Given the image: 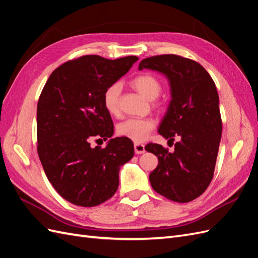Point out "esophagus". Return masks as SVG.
Listing matches in <instances>:
<instances>
[{"label": "esophagus", "instance_id": "1", "mask_svg": "<svg viewBox=\"0 0 258 258\" xmlns=\"http://www.w3.org/2000/svg\"><path fill=\"white\" fill-rule=\"evenodd\" d=\"M134 149H135V154H137V155H141V154L145 153V146L141 143H135Z\"/></svg>", "mask_w": 258, "mask_h": 258}]
</instances>
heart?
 I'll return each instance as SVG.
<instances>
[{
    "label": "heart",
    "mask_w": 258,
    "mask_h": 258,
    "mask_svg": "<svg viewBox=\"0 0 258 258\" xmlns=\"http://www.w3.org/2000/svg\"><path fill=\"white\" fill-rule=\"evenodd\" d=\"M132 86L148 100H155L161 94V84L158 79L149 74H143L136 76L132 81ZM121 84L113 83L104 90L102 102L103 107L111 115L116 116L120 113V96ZM156 122L150 117H132L127 118L116 126V133L128 140L141 143L144 142L150 132L155 128Z\"/></svg>",
    "instance_id": "heart-1"
}]
</instances>
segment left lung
<instances>
[{
	"label": "left lung",
	"instance_id": "1",
	"mask_svg": "<svg viewBox=\"0 0 258 258\" xmlns=\"http://www.w3.org/2000/svg\"><path fill=\"white\" fill-rule=\"evenodd\" d=\"M144 69L168 78L171 101L158 132L169 141L180 138L173 153L159 144L145 147L159 161L150 184L170 201L188 203L206 190L214 176L222 133L216 85L201 64L180 55L144 58L138 70Z\"/></svg>",
	"mask_w": 258,
	"mask_h": 258
}]
</instances>
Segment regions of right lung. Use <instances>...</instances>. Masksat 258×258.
<instances>
[{"mask_svg":"<svg viewBox=\"0 0 258 258\" xmlns=\"http://www.w3.org/2000/svg\"><path fill=\"white\" fill-rule=\"evenodd\" d=\"M137 60L134 55L75 58L52 72L39 97V158L52 186L77 206L94 207L113 196L120 168L134 156L131 140L112 138L113 122L102 97ZM97 138L109 139L107 146L91 148Z\"/></svg>","mask_w":258,"mask_h":258,"instance_id":"add662e5","label":"right lung"}]
</instances>
